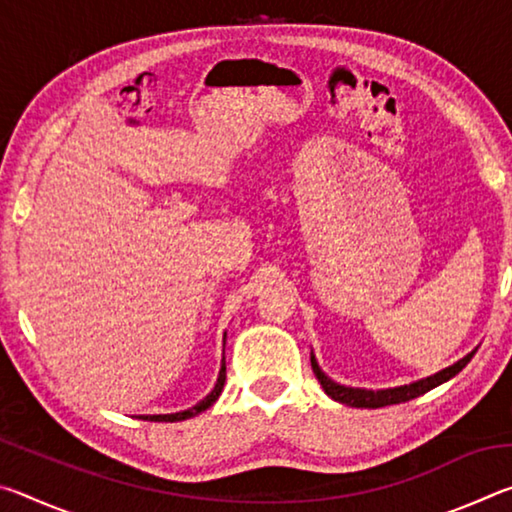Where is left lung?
I'll return each mask as SVG.
<instances>
[{"label":"left lung","mask_w":512,"mask_h":512,"mask_svg":"<svg viewBox=\"0 0 512 512\" xmlns=\"http://www.w3.org/2000/svg\"><path fill=\"white\" fill-rule=\"evenodd\" d=\"M474 357V352L467 354L454 366H449L445 370L436 372V375H431L427 379H420V381H413L409 386H400V388H388V391H363V388H345L341 384H336V381L329 379L323 370L318 368L316 359L311 357V368H314V375L320 381V386H323V391L332 397V400L341 402V404H348V406H357V409H379V406H391V404H400V402H409L413 397H420L431 388H436L443 384V381L452 379L454 375H458L470 359Z\"/></svg>","instance_id":"obj_1"}]
</instances>
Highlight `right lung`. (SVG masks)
<instances>
[{
    "instance_id": "add662e5",
    "label": "right lung",
    "mask_w": 512,
    "mask_h": 512,
    "mask_svg": "<svg viewBox=\"0 0 512 512\" xmlns=\"http://www.w3.org/2000/svg\"><path fill=\"white\" fill-rule=\"evenodd\" d=\"M223 384H225V359L221 363V370H219V379H216V386L214 391L205 397V400L198 402L196 406L187 411H180V413H169V415H140L142 420H151V422H178V420H187V418H194V415L203 413L205 409H210V406L219 400V395L223 391Z\"/></svg>"
}]
</instances>
